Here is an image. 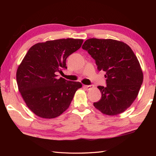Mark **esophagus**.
<instances>
[{
    "instance_id": "1",
    "label": "esophagus",
    "mask_w": 156,
    "mask_h": 156,
    "mask_svg": "<svg viewBox=\"0 0 156 156\" xmlns=\"http://www.w3.org/2000/svg\"><path fill=\"white\" fill-rule=\"evenodd\" d=\"M84 87L86 89H87V90H90V89H92V88H94V86H92V85H84Z\"/></svg>"
}]
</instances>
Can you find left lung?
<instances>
[{
  "instance_id": "obj_1",
  "label": "left lung",
  "mask_w": 156,
  "mask_h": 156,
  "mask_svg": "<svg viewBox=\"0 0 156 156\" xmlns=\"http://www.w3.org/2000/svg\"><path fill=\"white\" fill-rule=\"evenodd\" d=\"M82 49L94 59L98 70L106 72L107 84L97 87L102 97L94 107L107 115L123 112L136 99L144 80L136 55L125 43L112 39H88Z\"/></svg>"
}]
</instances>
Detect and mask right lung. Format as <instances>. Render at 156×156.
Returning <instances> with one entry per match:
<instances>
[{"instance_id":"right-lung-1","label":"right lung","mask_w":156,"mask_h":156,"mask_svg":"<svg viewBox=\"0 0 156 156\" xmlns=\"http://www.w3.org/2000/svg\"><path fill=\"white\" fill-rule=\"evenodd\" d=\"M80 39H60L37 43L29 49L16 70L18 89L26 105L39 117L54 119L69 107L79 82L60 78L68 56L80 49Z\"/></svg>"}]
</instances>
